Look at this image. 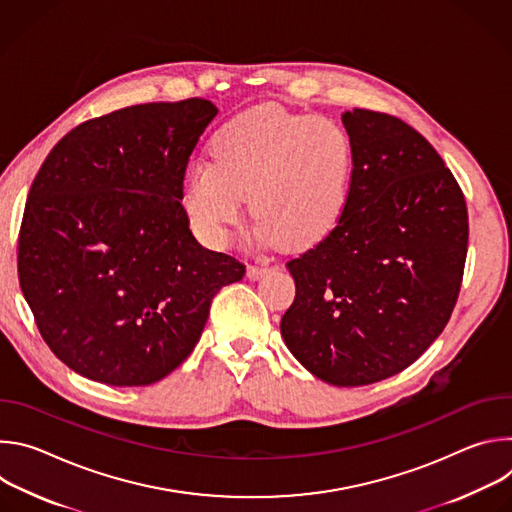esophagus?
<instances>
[{"mask_svg": "<svg viewBox=\"0 0 512 512\" xmlns=\"http://www.w3.org/2000/svg\"><path fill=\"white\" fill-rule=\"evenodd\" d=\"M267 271H269L267 265H249V267H247L249 279H259V277H263Z\"/></svg>", "mask_w": 512, "mask_h": 512, "instance_id": "1", "label": "esophagus"}]
</instances>
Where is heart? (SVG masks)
Masks as SVG:
<instances>
[{"mask_svg":"<svg viewBox=\"0 0 512 512\" xmlns=\"http://www.w3.org/2000/svg\"><path fill=\"white\" fill-rule=\"evenodd\" d=\"M210 158L188 166L182 204L216 243L237 227L245 198L259 235L289 251L322 241L344 214L354 152L330 117L277 105L247 109L212 135Z\"/></svg>","mask_w":512,"mask_h":512,"instance_id":"b5f03b06","label":"heart"}]
</instances>
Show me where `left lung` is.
Listing matches in <instances>:
<instances>
[{"mask_svg": "<svg viewBox=\"0 0 512 512\" xmlns=\"http://www.w3.org/2000/svg\"><path fill=\"white\" fill-rule=\"evenodd\" d=\"M352 141L338 225L287 261L296 300L281 318L289 352L336 387L389 379L446 328L468 253L464 194L433 145L405 121L342 113Z\"/></svg>", "mask_w": 512, "mask_h": 512, "instance_id": "obj_1", "label": "left lung"}]
</instances>
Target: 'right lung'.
<instances>
[{"instance_id":"1","label":"right lung","mask_w":512,"mask_h":512,"mask_svg":"<svg viewBox=\"0 0 512 512\" xmlns=\"http://www.w3.org/2000/svg\"><path fill=\"white\" fill-rule=\"evenodd\" d=\"M218 109L133 105L68 131L28 192L18 277L68 369L111 387L152 385L194 350L212 298L245 265L204 249L182 200L188 158Z\"/></svg>"}]
</instances>
